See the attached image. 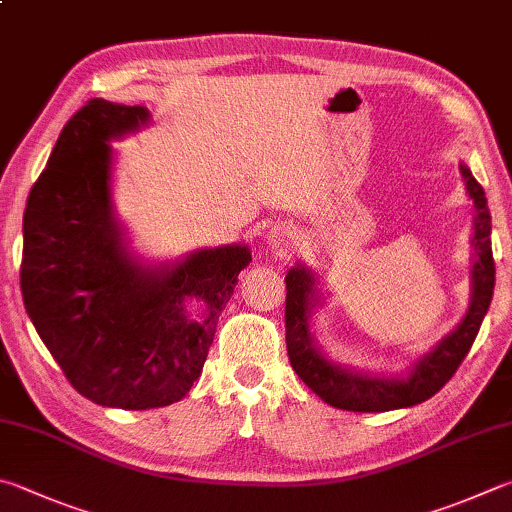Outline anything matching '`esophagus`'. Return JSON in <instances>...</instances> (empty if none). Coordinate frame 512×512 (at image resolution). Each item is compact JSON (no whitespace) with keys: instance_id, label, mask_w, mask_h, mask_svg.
Segmentation results:
<instances>
[{"instance_id":"obj_1","label":"esophagus","mask_w":512,"mask_h":512,"mask_svg":"<svg viewBox=\"0 0 512 512\" xmlns=\"http://www.w3.org/2000/svg\"><path fill=\"white\" fill-rule=\"evenodd\" d=\"M266 246L268 248H275V250H282V253H288V250L295 248V232L288 228V226H273L266 230Z\"/></svg>"}]
</instances>
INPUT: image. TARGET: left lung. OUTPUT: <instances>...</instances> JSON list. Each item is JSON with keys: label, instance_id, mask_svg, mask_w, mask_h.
<instances>
[{"label": "left lung", "instance_id": "1", "mask_svg": "<svg viewBox=\"0 0 512 512\" xmlns=\"http://www.w3.org/2000/svg\"><path fill=\"white\" fill-rule=\"evenodd\" d=\"M461 179L475 208L472 217L470 302L461 322L448 336L410 362L396 374H380L351 365H340L322 351L311 331V318L324 306L320 277L309 266L297 262L286 273V349L288 360L302 383L324 403L347 412L403 410L432 398L459 369L475 342L495 288V262L490 246V210L486 192L466 163H459Z\"/></svg>", "mask_w": 512, "mask_h": 512}]
</instances>
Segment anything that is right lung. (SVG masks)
Segmentation results:
<instances>
[{"label":"right lung","instance_id":"right-lung-1","mask_svg":"<svg viewBox=\"0 0 512 512\" xmlns=\"http://www.w3.org/2000/svg\"><path fill=\"white\" fill-rule=\"evenodd\" d=\"M143 105L89 100L64 125L24 210L22 297L37 336L78 392L152 410L201 376L246 244L147 262L114 208V147L150 125Z\"/></svg>","mask_w":512,"mask_h":512}]
</instances>
